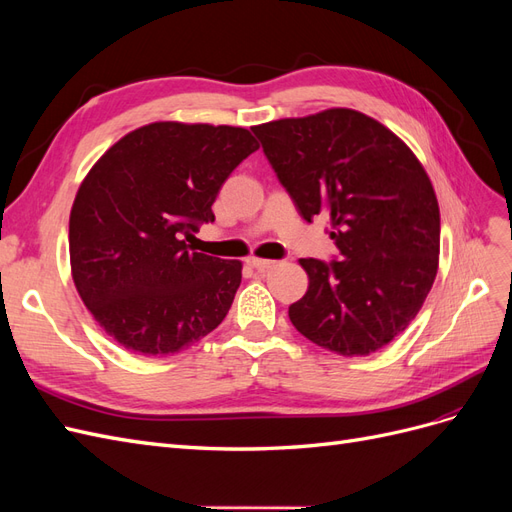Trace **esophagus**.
Returning a JSON list of instances; mask_svg holds the SVG:
<instances>
[{"label":"esophagus","mask_w":512,"mask_h":512,"mask_svg":"<svg viewBox=\"0 0 512 512\" xmlns=\"http://www.w3.org/2000/svg\"><path fill=\"white\" fill-rule=\"evenodd\" d=\"M247 265H250L252 269L256 271H269L271 267H275V260H267V258H256V256H250L247 258Z\"/></svg>","instance_id":"esophagus-1"}]
</instances>
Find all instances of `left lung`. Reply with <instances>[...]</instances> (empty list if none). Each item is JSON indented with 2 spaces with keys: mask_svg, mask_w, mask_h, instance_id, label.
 Here are the masks:
<instances>
[{
  "mask_svg": "<svg viewBox=\"0 0 512 512\" xmlns=\"http://www.w3.org/2000/svg\"><path fill=\"white\" fill-rule=\"evenodd\" d=\"M303 220L327 213L339 258H301L305 297L288 307L309 342L365 356L408 329L438 273L440 209L397 134L352 108L252 128Z\"/></svg>",
  "mask_w": 512,
  "mask_h": 512,
  "instance_id": "1",
  "label": "left lung"
}]
</instances>
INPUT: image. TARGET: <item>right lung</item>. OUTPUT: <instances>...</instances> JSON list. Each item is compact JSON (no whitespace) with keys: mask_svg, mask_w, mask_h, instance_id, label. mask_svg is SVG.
Segmentation results:
<instances>
[{"mask_svg":"<svg viewBox=\"0 0 512 512\" xmlns=\"http://www.w3.org/2000/svg\"><path fill=\"white\" fill-rule=\"evenodd\" d=\"M258 149L250 130L156 121L91 166L70 211L72 280L119 346L175 354L226 318L241 260L194 252L222 183Z\"/></svg>","mask_w":512,"mask_h":512,"instance_id":"1","label":"right lung"}]
</instances>
